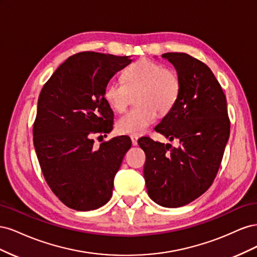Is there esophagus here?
I'll return each instance as SVG.
<instances>
[{"mask_svg": "<svg viewBox=\"0 0 257 257\" xmlns=\"http://www.w3.org/2000/svg\"><path fill=\"white\" fill-rule=\"evenodd\" d=\"M131 141H132V145H133V146H137L138 136H136V135H131Z\"/></svg>", "mask_w": 257, "mask_h": 257, "instance_id": "34e87169", "label": "esophagus"}]
</instances>
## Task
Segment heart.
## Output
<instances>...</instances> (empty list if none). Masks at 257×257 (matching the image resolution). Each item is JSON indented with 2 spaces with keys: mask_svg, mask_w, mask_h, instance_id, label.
<instances>
[{
  "mask_svg": "<svg viewBox=\"0 0 257 257\" xmlns=\"http://www.w3.org/2000/svg\"><path fill=\"white\" fill-rule=\"evenodd\" d=\"M123 82L111 79L104 89V97L111 109L123 112L130 103L131 94H138L139 105L131 109L115 123L121 134L141 135L154 121L158 111L167 113L177 104L181 92V80L173 69L157 62L139 60L123 73Z\"/></svg>",
  "mask_w": 257,
  "mask_h": 257,
  "instance_id": "heart-1",
  "label": "heart"
}]
</instances>
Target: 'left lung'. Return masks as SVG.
<instances>
[{"label": "left lung", "instance_id": "left-lung-1", "mask_svg": "<svg viewBox=\"0 0 257 257\" xmlns=\"http://www.w3.org/2000/svg\"><path fill=\"white\" fill-rule=\"evenodd\" d=\"M162 58L176 68L181 80L175 107L155 131L177 139L178 147L143 137L146 153L144 177L149 197L160 206L178 208L190 204L212 184L229 138L226 97L213 73L203 62L182 52Z\"/></svg>", "mask_w": 257, "mask_h": 257}]
</instances>
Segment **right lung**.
I'll return each mask as SVG.
<instances>
[{"label": "right lung", "instance_id": "add662e5", "mask_svg": "<svg viewBox=\"0 0 257 257\" xmlns=\"http://www.w3.org/2000/svg\"><path fill=\"white\" fill-rule=\"evenodd\" d=\"M131 57L87 51L62 63L37 102L33 142L49 188L67 207L90 211L112 195L114 176L132 143L118 136L98 148L93 134L109 133L113 112L104 97L106 83Z\"/></svg>", "mask_w": 257, "mask_h": 257}]
</instances>
